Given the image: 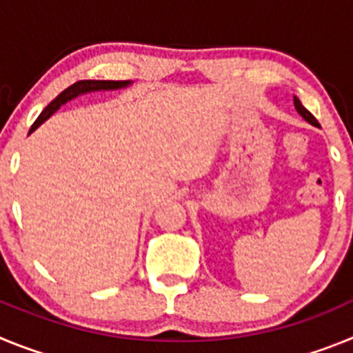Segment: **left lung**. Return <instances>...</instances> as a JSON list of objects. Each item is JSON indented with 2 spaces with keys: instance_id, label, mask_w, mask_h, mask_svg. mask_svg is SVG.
Returning <instances> with one entry per match:
<instances>
[{
  "instance_id": "obj_1",
  "label": "left lung",
  "mask_w": 353,
  "mask_h": 353,
  "mask_svg": "<svg viewBox=\"0 0 353 353\" xmlns=\"http://www.w3.org/2000/svg\"><path fill=\"white\" fill-rule=\"evenodd\" d=\"M293 105H295V109H297V113L301 114V117L304 118V120L307 121V123H311V125H314V127H320V123H318V121H316V118H314L313 114H311L310 111H307V109L304 108V105H302V102L299 101V99L295 95H293Z\"/></svg>"
}]
</instances>
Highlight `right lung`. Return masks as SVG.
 <instances>
[{
  "instance_id": "1",
  "label": "right lung",
  "mask_w": 353,
  "mask_h": 353,
  "mask_svg": "<svg viewBox=\"0 0 353 353\" xmlns=\"http://www.w3.org/2000/svg\"><path fill=\"white\" fill-rule=\"evenodd\" d=\"M130 84H132V81H77L76 84H72V86H68L67 90H63V92L56 97L54 101H52L48 108L43 109L42 113H40V117L35 120V123L31 125L30 134L35 132V130L42 125L43 121L48 120L49 117H52V114H54L61 105L74 101V99H77L79 95H86V93H93V92H113V90L127 88V86H130Z\"/></svg>"
}]
</instances>
